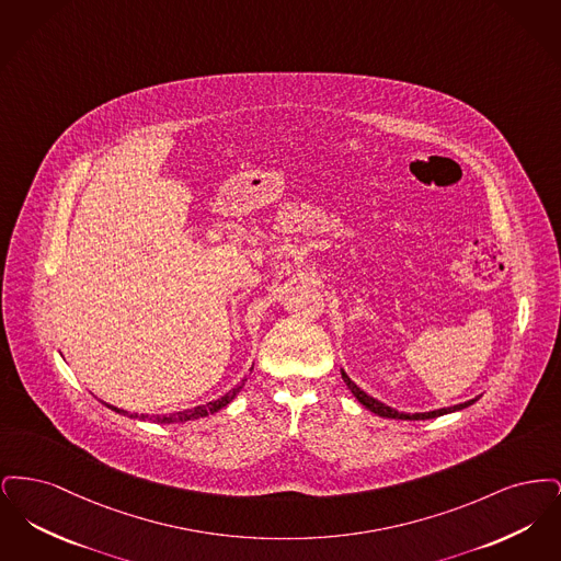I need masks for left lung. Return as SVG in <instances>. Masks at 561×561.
<instances>
[{"label": "left lung", "instance_id": "8db88e82", "mask_svg": "<svg viewBox=\"0 0 561 561\" xmlns=\"http://www.w3.org/2000/svg\"><path fill=\"white\" fill-rule=\"evenodd\" d=\"M341 374H343V380H345V385L351 389V393L355 396V400L359 401L364 408H368L376 416H382V419H396V421H428V419H435V416H444V414H450V412H456V410L469 408L471 403H476V401L480 400V396H478V398H473V400L465 401V403H456V405H450V408H439V410H428V412H414V414H410V412H398L396 408H391V405L376 400L373 396H368L364 389H359V387L348 378L345 370H341Z\"/></svg>", "mask_w": 561, "mask_h": 561}]
</instances>
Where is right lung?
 I'll return each instance as SVG.
<instances>
[{
  "instance_id": "right-lung-1",
  "label": "right lung",
  "mask_w": 561,
  "mask_h": 561,
  "mask_svg": "<svg viewBox=\"0 0 561 561\" xmlns=\"http://www.w3.org/2000/svg\"><path fill=\"white\" fill-rule=\"evenodd\" d=\"M252 368H254V366H252ZM252 368H250V370H252ZM243 382H245V380H241L240 385H238L236 389H231L227 396H222V398H218V400L208 401V403H204V405H195V408H191V410L174 412V414H153V416H147V414H130V419L149 421V423H158V425H172V423H187V421H193V419H204V416L222 410L227 403H231V401L236 400L238 393L241 391V387H243ZM103 403H105V401H103ZM105 405L111 408L113 412H117V414L128 416V412L122 410V408H117V405H111V403H105Z\"/></svg>"
}]
</instances>
